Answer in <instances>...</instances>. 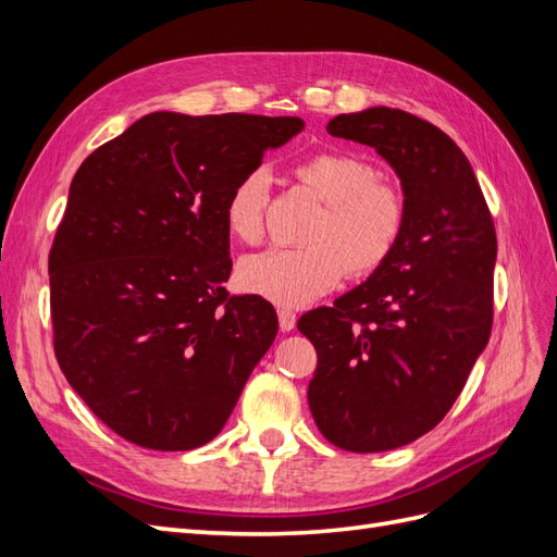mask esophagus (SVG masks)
<instances>
[{"label":"esophagus","instance_id":"obj_1","mask_svg":"<svg viewBox=\"0 0 557 557\" xmlns=\"http://www.w3.org/2000/svg\"><path fill=\"white\" fill-rule=\"evenodd\" d=\"M295 323H297V313L293 309H278V325L283 332H290L295 330Z\"/></svg>","mask_w":557,"mask_h":557}]
</instances>
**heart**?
Masks as SVG:
<instances>
[{"label": "heart", "instance_id": "obj_1", "mask_svg": "<svg viewBox=\"0 0 557 557\" xmlns=\"http://www.w3.org/2000/svg\"><path fill=\"white\" fill-rule=\"evenodd\" d=\"M293 178L320 201L297 248H269L239 264L246 293L301 307L350 276L376 272L393 258L409 223L407 190L350 150H320L293 166ZM267 178L248 172L225 199V227L242 244H258Z\"/></svg>", "mask_w": 557, "mask_h": 557}]
</instances>
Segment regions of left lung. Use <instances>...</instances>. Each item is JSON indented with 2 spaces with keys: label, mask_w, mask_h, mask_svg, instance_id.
<instances>
[{
  "label": "left lung",
  "mask_w": 557,
  "mask_h": 557,
  "mask_svg": "<svg viewBox=\"0 0 557 557\" xmlns=\"http://www.w3.org/2000/svg\"><path fill=\"white\" fill-rule=\"evenodd\" d=\"M327 132L376 148L407 190L409 223L362 285L299 318L318 352L309 407L330 444L393 450L442 423L491 339L495 223L462 150L423 117L374 107Z\"/></svg>",
  "instance_id": "8db88e82"
}]
</instances>
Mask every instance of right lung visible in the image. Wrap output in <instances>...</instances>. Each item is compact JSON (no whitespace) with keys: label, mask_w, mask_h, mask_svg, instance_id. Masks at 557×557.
Instances as JSON below:
<instances>
[{"label":"right lung","mask_w":557,"mask_h":557,"mask_svg":"<svg viewBox=\"0 0 557 557\" xmlns=\"http://www.w3.org/2000/svg\"><path fill=\"white\" fill-rule=\"evenodd\" d=\"M301 129L290 115L156 111L78 166L48 256L53 346L123 440L205 446L274 344V307L225 290V199Z\"/></svg>","instance_id":"1"}]
</instances>
